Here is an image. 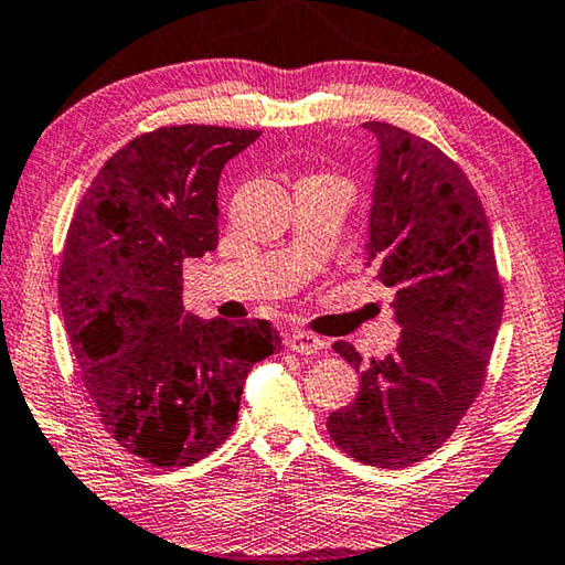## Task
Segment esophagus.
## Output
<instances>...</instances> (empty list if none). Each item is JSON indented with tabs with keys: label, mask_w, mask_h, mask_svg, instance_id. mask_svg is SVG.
Masks as SVG:
<instances>
[{
	"label": "esophagus",
	"mask_w": 565,
	"mask_h": 565,
	"mask_svg": "<svg viewBox=\"0 0 565 565\" xmlns=\"http://www.w3.org/2000/svg\"><path fill=\"white\" fill-rule=\"evenodd\" d=\"M286 347L296 353H317L323 349V339L309 331H291L289 337H286Z\"/></svg>",
	"instance_id": "1"
}]
</instances>
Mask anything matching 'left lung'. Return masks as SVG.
I'll return each instance as SVG.
<instances>
[{
    "instance_id": "1",
    "label": "left lung",
    "mask_w": 565,
    "mask_h": 565,
    "mask_svg": "<svg viewBox=\"0 0 565 565\" xmlns=\"http://www.w3.org/2000/svg\"><path fill=\"white\" fill-rule=\"evenodd\" d=\"M363 127L379 141L366 266L394 289L401 339L369 361L349 341L333 343L361 386L327 428L356 461L406 468L441 448L481 394L503 286L489 218L463 169L394 124Z\"/></svg>"
}]
</instances>
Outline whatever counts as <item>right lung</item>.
Segmentation results:
<instances>
[{"label": "right lung", "instance_id": "right-lung-1", "mask_svg": "<svg viewBox=\"0 0 565 565\" xmlns=\"http://www.w3.org/2000/svg\"><path fill=\"white\" fill-rule=\"evenodd\" d=\"M256 129L181 124L131 139L72 216L60 303L84 388L107 434L141 461L181 468L216 451L246 374L279 349L269 321L184 313V259L218 244V177Z\"/></svg>", "mask_w": 565, "mask_h": 565}]
</instances>
